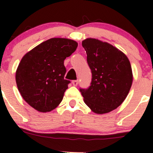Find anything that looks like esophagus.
Masks as SVG:
<instances>
[{
    "label": "esophagus",
    "mask_w": 153,
    "mask_h": 153,
    "mask_svg": "<svg viewBox=\"0 0 153 153\" xmlns=\"http://www.w3.org/2000/svg\"><path fill=\"white\" fill-rule=\"evenodd\" d=\"M72 84H73V86H77L78 84V80H75V81H72Z\"/></svg>",
    "instance_id": "34e87169"
}]
</instances>
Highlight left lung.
<instances>
[{"mask_svg": "<svg viewBox=\"0 0 153 153\" xmlns=\"http://www.w3.org/2000/svg\"><path fill=\"white\" fill-rule=\"evenodd\" d=\"M82 46L92 72L91 85L80 89L84 103L95 113H108L124 102L130 90L133 81L130 62L109 43L89 38L82 41Z\"/></svg>", "mask_w": 153, "mask_h": 153, "instance_id": "8db88e82", "label": "left lung"}]
</instances>
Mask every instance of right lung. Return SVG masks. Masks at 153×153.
Instances as JSON below:
<instances>
[{"label":"right lung","instance_id":"obj_1","mask_svg":"<svg viewBox=\"0 0 153 153\" xmlns=\"http://www.w3.org/2000/svg\"><path fill=\"white\" fill-rule=\"evenodd\" d=\"M78 47L68 38H53L24 55L15 73L18 89L24 101L36 110L47 112L61 102L70 81L64 79V61Z\"/></svg>","mask_w":153,"mask_h":153}]
</instances>
